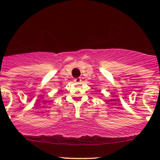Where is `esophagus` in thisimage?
<instances>
[{
	"mask_svg": "<svg viewBox=\"0 0 160 160\" xmlns=\"http://www.w3.org/2000/svg\"><path fill=\"white\" fill-rule=\"evenodd\" d=\"M74 82H76V83H79V82H81V79H80V78H76L74 80Z\"/></svg>",
	"mask_w": 160,
	"mask_h": 160,
	"instance_id": "1",
	"label": "esophagus"
}]
</instances>
